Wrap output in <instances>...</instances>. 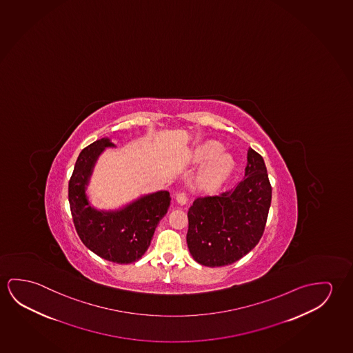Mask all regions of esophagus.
Listing matches in <instances>:
<instances>
[{
  "instance_id": "obj_1",
  "label": "esophagus",
  "mask_w": 353,
  "mask_h": 353,
  "mask_svg": "<svg viewBox=\"0 0 353 353\" xmlns=\"http://www.w3.org/2000/svg\"><path fill=\"white\" fill-rule=\"evenodd\" d=\"M176 201L179 203V205H185V204H187V196H185V192H179V193H177Z\"/></svg>"
}]
</instances>
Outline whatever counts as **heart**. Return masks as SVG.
I'll return each mask as SVG.
<instances>
[{
    "label": "heart",
    "instance_id": "heart-1",
    "mask_svg": "<svg viewBox=\"0 0 353 353\" xmlns=\"http://www.w3.org/2000/svg\"><path fill=\"white\" fill-rule=\"evenodd\" d=\"M219 152H221V145L217 141H210L196 147L190 155L193 163H203L209 160L198 177L199 188L206 193L216 192L234 171V157L226 152L219 154Z\"/></svg>",
    "mask_w": 353,
    "mask_h": 353
}]
</instances>
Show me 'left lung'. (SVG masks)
Masks as SVG:
<instances>
[{
    "label": "left lung",
    "instance_id": "left-lung-1",
    "mask_svg": "<svg viewBox=\"0 0 353 353\" xmlns=\"http://www.w3.org/2000/svg\"><path fill=\"white\" fill-rule=\"evenodd\" d=\"M243 181L220 196L196 198L188 210L187 244L201 265H228L254 248L265 228L272 185L261 155L247 154Z\"/></svg>",
    "mask_w": 353,
    "mask_h": 353
}]
</instances>
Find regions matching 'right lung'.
<instances>
[{"mask_svg":"<svg viewBox=\"0 0 353 353\" xmlns=\"http://www.w3.org/2000/svg\"><path fill=\"white\" fill-rule=\"evenodd\" d=\"M101 138L81 150L68 183V201L77 234L85 247L106 261L130 264L147 252L155 228L168 212L171 196L159 190L141 196L119 210H98L89 203L87 185L92 168L105 150L114 148Z\"/></svg>","mask_w":353,"mask_h":353,"instance_id":"add662e5","label":"right lung"}]
</instances>
